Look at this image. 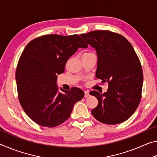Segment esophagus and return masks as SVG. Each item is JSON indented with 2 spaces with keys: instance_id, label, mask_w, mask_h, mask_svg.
Listing matches in <instances>:
<instances>
[{
  "instance_id": "esophagus-1",
  "label": "esophagus",
  "mask_w": 157,
  "mask_h": 157,
  "mask_svg": "<svg viewBox=\"0 0 157 157\" xmlns=\"http://www.w3.org/2000/svg\"><path fill=\"white\" fill-rule=\"evenodd\" d=\"M89 95H90V94H89V92L88 91H84V97H85V98L89 97Z\"/></svg>"
}]
</instances>
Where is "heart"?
<instances>
[{
	"instance_id": "b5f03b06",
	"label": "heart",
	"mask_w": 157,
	"mask_h": 157,
	"mask_svg": "<svg viewBox=\"0 0 157 157\" xmlns=\"http://www.w3.org/2000/svg\"><path fill=\"white\" fill-rule=\"evenodd\" d=\"M94 55V53H92V52H86V53H84V54L82 55V56H88V55Z\"/></svg>"
}]
</instances>
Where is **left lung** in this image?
<instances>
[{"instance_id":"1","label":"left lung","mask_w":157,"mask_h":157,"mask_svg":"<svg viewBox=\"0 0 157 157\" xmlns=\"http://www.w3.org/2000/svg\"><path fill=\"white\" fill-rule=\"evenodd\" d=\"M80 36L96 50L95 76L109 84L104 94L90 92L98 100L92 115L105 124L123 123L134 113L141 99L143 75L139 57L131 44L119 34L95 30Z\"/></svg>"}]
</instances>
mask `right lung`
<instances>
[{
    "label": "right lung",
    "instance_id": "right-lung-1",
    "mask_svg": "<svg viewBox=\"0 0 157 157\" xmlns=\"http://www.w3.org/2000/svg\"><path fill=\"white\" fill-rule=\"evenodd\" d=\"M77 34L38 37L25 46L18 61L16 81L20 104L36 124L54 127L65 122L73 106L84 95L82 89H58L57 75L63 73L68 59L79 48H86Z\"/></svg>",
    "mask_w": 157,
    "mask_h": 157
}]
</instances>
